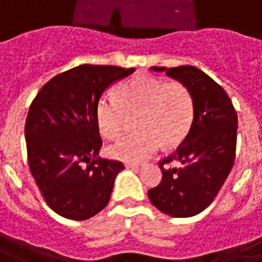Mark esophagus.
<instances>
[{"instance_id": "obj_1", "label": "esophagus", "mask_w": 262, "mask_h": 262, "mask_svg": "<svg viewBox=\"0 0 262 262\" xmlns=\"http://www.w3.org/2000/svg\"><path fill=\"white\" fill-rule=\"evenodd\" d=\"M125 166H126V169H139V167H140V164H139V163H126Z\"/></svg>"}]
</instances>
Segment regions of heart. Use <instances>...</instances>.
I'll use <instances>...</instances> for the list:
<instances>
[{
    "label": "heart",
    "mask_w": 262,
    "mask_h": 262,
    "mask_svg": "<svg viewBox=\"0 0 262 262\" xmlns=\"http://www.w3.org/2000/svg\"><path fill=\"white\" fill-rule=\"evenodd\" d=\"M135 119L137 133L109 147V155L122 162L139 163L160 144L174 146L187 136L194 120V99L184 83L140 75L118 86V99L102 96L96 105V120L102 135L118 139L127 120Z\"/></svg>",
    "instance_id": "1"
}]
</instances>
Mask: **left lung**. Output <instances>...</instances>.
<instances>
[{
	"label": "left lung",
	"instance_id": "left-lung-1",
	"mask_svg": "<svg viewBox=\"0 0 262 262\" xmlns=\"http://www.w3.org/2000/svg\"><path fill=\"white\" fill-rule=\"evenodd\" d=\"M184 83L194 99V120L183 143L159 162L162 182L149 190L151 204L171 217H191L207 208L233 169L237 112L226 91L199 68L153 67ZM173 161L180 168H167Z\"/></svg>",
	"mask_w": 262,
	"mask_h": 262
}]
</instances>
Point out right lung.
Returning a JSON list of instances; mask_svg holds the SVG:
<instances>
[{
  "mask_svg": "<svg viewBox=\"0 0 262 262\" xmlns=\"http://www.w3.org/2000/svg\"><path fill=\"white\" fill-rule=\"evenodd\" d=\"M133 68L79 65L48 80L29 106L25 122L28 166L55 213L88 220L107 206L113 183L125 169L100 159L96 105L113 82Z\"/></svg>",
  "mask_w": 262,
  "mask_h": 262,
  "instance_id": "obj_1",
  "label": "right lung"
}]
</instances>
